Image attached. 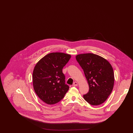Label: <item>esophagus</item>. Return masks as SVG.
I'll return each instance as SVG.
<instances>
[{"mask_svg":"<svg viewBox=\"0 0 133 133\" xmlns=\"http://www.w3.org/2000/svg\"><path fill=\"white\" fill-rule=\"evenodd\" d=\"M72 86H78V83L77 82H74L73 83Z\"/></svg>","mask_w":133,"mask_h":133,"instance_id":"34e87169","label":"esophagus"}]
</instances>
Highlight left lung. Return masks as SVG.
<instances>
[{
  "label": "left lung",
  "mask_w": 133,
  "mask_h": 133,
  "mask_svg": "<svg viewBox=\"0 0 133 133\" xmlns=\"http://www.w3.org/2000/svg\"><path fill=\"white\" fill-rule=\"evenodd\" d=\"M76 59L84 71L89 87L88 93L83 95L84 99L94 106L103 103L114 87V71L111 64L93 53L78 54Z\"/></svg>",
  "instance_id": "left-lung-1"
}]
</instances>
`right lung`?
Returning <instances> with one entry per match:
<instances>
[{
	"mask_svg": "<svg viewBox=\"0 0 133 133\" xmlns=\"http://www.w3.org/2000/svg\"><path fill=\"white\" fill-rule=\"evenodd\" d=\"M71 56L61 52L48 54L36 63L33 71V88L38 97L52 105L60 101L68 91L62 72Z\"/></svg>",
	"mask_w": 133,
	"mask_h": 133,
	"instance_id": "obj_1",
	"label": "right lung"
}]
</instances>
